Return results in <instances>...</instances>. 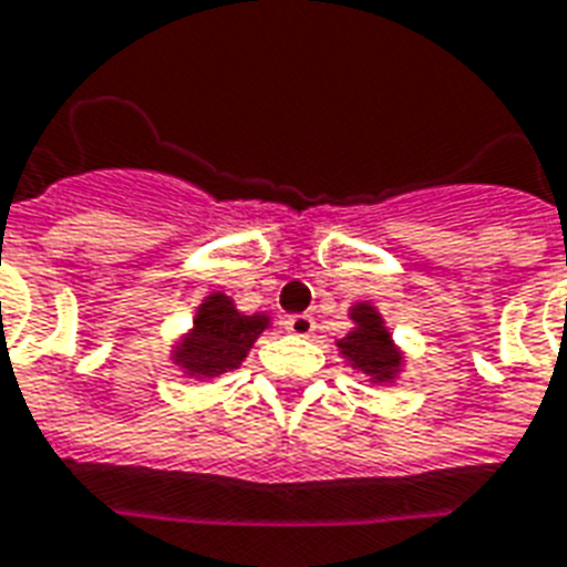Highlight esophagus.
<instances>
[{
    "mask_svg": "<svg viewBox=\"0 0 567 567\" xmlns=\"http://www.w3.org/2000/svg\"><path fill=\"white\" fill-rule=\"evenodd\" d=\"M285 330H288V333H295V337H312V330H316V318L306 316V312L288 316L285 318Z\"/></svg>",
    "mask_w": 567,
    "mask_h": 567,
    "instance_id": "esophagus-1",
    "label": "esophagus"
}]
</instances>
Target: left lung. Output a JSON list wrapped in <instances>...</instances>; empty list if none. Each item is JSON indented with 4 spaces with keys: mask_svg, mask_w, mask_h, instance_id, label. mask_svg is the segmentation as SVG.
I'll list each match as a JSON object with an SVG mask.
<instances>
[{
    "mask_svg": "<svg viewBox=\"0 0 567 567\" xmlns=\"http://www.w3.org/2000/svg\"><path fill=\"white\" fill-rule=\"evenodd\" d=\"M351 318L358 321V327L339 342L342 354L375 381H390L396 375L402 358L400 351L393 348V342H390V333L381 324L379 312L372 306L360 303L354 306Z\"/></svg>",
    "mask_w": 567,
    "mask_h": 567,
    "instance_id": "1",
    "label": "left lung"
}]
</instances>
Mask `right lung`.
I'll list each match as a JSON object with an SVG mask.
<instances>
[{"mask_svg":"<svg viewBox=\"0 0 567 567\" xmlns=\"http://www.w3.org/2000/svg\"><path fill=\"white\" fill-rule=\"evenodd\" d=\"M267 318L240 316L225 295H209L198 309L195 330L183 339L177 351V363H183L188 375H219L240 367L249 354L255 339L261 337Z\"/></svg>","mask_w":567,"mask_h":567,"instance_id":"add662e5","label":"right lung"}]
</instances>
